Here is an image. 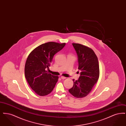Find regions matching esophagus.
<instances>
[{
	"label": "esophagus",
	"mask_w": 126,
	"mask_h": 126,
	"mask_svg": "<svg viewBox=\"0 0 126 126\" xmlns=\"http://www.w3.org/2000/svg\"><path fill=\"white\" fill-rule=\"evenodd\" d=\"M61 78L62 79H66V77H63V76H61Z\"/></svg>",
	"instance_id": "esophagus-1"
}]
</instances>
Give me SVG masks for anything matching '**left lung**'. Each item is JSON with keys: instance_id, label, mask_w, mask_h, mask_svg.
Instances as JSON below:
<instances>
[{"instance_id": "1", "label": "left lung", "mask_w": 126, "mask_h": 126, "mask_svg": "<svg viewBox=\"0 0 126 126\" xmlns=\"http://www.w3.org/2000/svg\"><path fill=\"white\" fill-rule=\"evenodd\" d=\"M72 44L78 56V69L81 72L78 80L73 79V86L68 91L73 96L81 98L89 94L99 79V62L91 48L79 43Z\"/></svg>"}]
</instances>
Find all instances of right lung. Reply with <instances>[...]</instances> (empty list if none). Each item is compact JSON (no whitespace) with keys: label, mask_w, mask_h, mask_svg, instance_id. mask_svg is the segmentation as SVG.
I'll list each match as a JSON object with an SVG mask.
<instances>
[{"label":"right lung","mask_w":126,"mask_h":126,"mask_svg":"<svg viewBox=\"0 0 126 126\" xmlns=\"http://www.w3.org/2000/svg\"><path fill=\"white\" fill-rule=\"evenodd\" d=\"M65 45L66 43L47 42L33 49L28 55L25 64V77L38 95H47L53 90L59 77L48 73L46 68L50 65L54 55Z\"/></svg>","instance_id":"1"}]
</instances>
